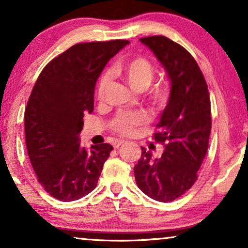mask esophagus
Masks as SVG:
<instances>
[{
  "label": "esophagus",
  "mask_w": 248,
  "mask_h": 248,
  "mask_svg": "<svg viewBox=\"0 0 248 248\" xmlns=\"http://www.w3.org/2000/svg\"><path fill=\"white\" fill-rule=\"evenodd\" d=\"M123 143H125L124 140H116V141H115L114 143H113V147H114L115 149H117V148H120L121 145L123 144Z\"/></svg>",
  "instance_id": "obj_1"
}]
</instances>
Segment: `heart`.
I'll use <instances>...</instances> for the list:
<instances>
[{"mask_svg": "<svg viewBox=\"0 0 248 248\" xmlns=\"http://www.w3.org/2000/svg\"><path fill=\"white\" fill-rule=\"evenodd\" d=\"M116 72L123 78V80L130 86L132 90L138 91V93L148 89L155 78L154 65L143 57H135V59L118 64L116 66ZM108 82H109V74H101L97 87V94L99 99L104 98ZM169 94H170V90H169L168 84L166 82H161L149 91L147 98L154 109L161 110L164 109L168 103ZM147 121V115L144 113H140V111H123V113H120L114 118L111 127L117 133L128 135L133 133L135 127L144 124Z\"/></svg>", "mask_w": 248, "mask_h": 248, "instance_id": "1", "label": "heart"}]
</instances>
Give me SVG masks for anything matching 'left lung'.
<instances>
[{
    "label": "left lung",
    "instance_id": "left-lung-1",
    "mask_svg": "<svg viewBox=\"0 0 248 248\" xmlns=\"http://www.w3.org/2000/svg\"><path fill=\"white\" fill-rule=\"evenodd\" d=\"M167 72L169 100L162 110L155 140L165 143L160 158L142 147L134 167L135 182L149 198L174 201L188 191L208 151L211 105L208 86L196 61L184 47L165 36L141 38Z\"/></svg>",
    "mask_w": 248,
    "mask_h": 248
}]
</instances>
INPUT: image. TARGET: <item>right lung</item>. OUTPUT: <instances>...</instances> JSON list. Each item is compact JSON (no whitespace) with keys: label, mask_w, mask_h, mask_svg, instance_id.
<instances>
[{"label":"right lung","mask_w":248,"mask_h":248,"mask_svg":"<svg viewBox=\"0 0 248 248\" xmlns=\"http://www.w3.org/2000/svg\"><path fill=\"white\" fill-rule=\"evenodd\" d=\"M128 40L77 44L44 67L25 111L26 145L38 182L60 201L96 188L113 147L80 144L84 114L93 111L98 78Z\"/></svg>","instance_id":"1"}]
</instances>
